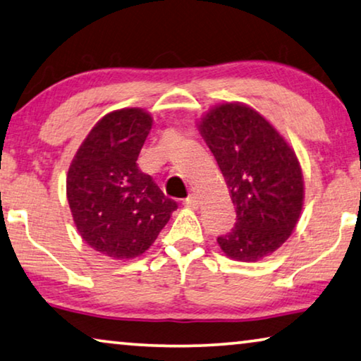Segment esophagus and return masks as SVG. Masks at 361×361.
<instances>
[{
    "label": "esophagus",
    "mask_w": 361,
    "mask_h": 361,
    "mask_svg": "<svg viewBox=\"0 0 361 361\" xmlns=\"http://www.w3.org/2000/svg\"><path fill=\"white\" fill-rule=\"evenodd\" d=\"M183 204H185V206L190 207V209H197L199 201H197V197L195 195H190L185 199V201H183Z\"/></svg>",
    "instance_id": "obj_1"
}]
</instances>
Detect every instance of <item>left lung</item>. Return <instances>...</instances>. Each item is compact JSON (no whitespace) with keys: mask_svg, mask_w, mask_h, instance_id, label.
Wrapping results in <instances>:
<instances>
[{"mask_svg":"<svg viewBox=\"0 0 361 361\" xmlns=\"http://www.w3.org/2000/svg\"><path fill=\"white\" fill-rule=\"evenodd\" d=\"M199 133L236 209L235 227L217 238L220 250L236 261H259L297 227L305 197L297 155L264 116L238 102L214 106Z\"/></svg>","mask_w":361,"mask_h":361,"instance_id":"8db88e82","label":"left lung"}]
</instances>
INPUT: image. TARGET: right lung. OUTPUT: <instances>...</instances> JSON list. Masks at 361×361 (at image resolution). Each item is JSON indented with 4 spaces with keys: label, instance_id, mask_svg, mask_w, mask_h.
<instances>
[{
    "label": "right lung",
    "instance_id": "obj_1",
    "mask_svg": "<svg viewBox=\"0 0 361 361\" xmlns=\"http://www.w3.org/2000/svg\"><path fill=\"white\" fill-rule=\"evenodd\" d=\"M152 129L142 109L105 115L90 129L68 170L66 195L79 235L113 259H133L150 248L176 202L137 166Z\"/></svg>",
    "mask_w": 361,
    "mask_h": 361
}]
</instances>
